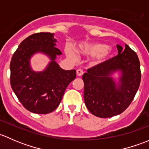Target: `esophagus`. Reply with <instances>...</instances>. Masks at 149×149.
I'll use <instances>...</instances> for the list:
<instances>
[{
    "instance_id": "34e87169",
    "label": "esophagus",
    "mask_w": 149,
    "mask_h": 149,
    "mask_svg": "<svg viewBox=\"0 0 149 149\" xmlns=\"http://www.w3.org/2000/svg\"><path fill=\"white\" fill-rule=\"evenodd\" d=\"M76 74H77L78 76H81L82 75L84 74V71L81 69H78V70H76Z\"/></svg>"
}]
</instances>
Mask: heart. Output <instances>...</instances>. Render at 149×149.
I'll use <instances>...</instances> for the list:
<instances>
[{"mask_svg": "<svg viewBox=\"0 0 149 149\" xmlns=\"http://www.w3.org/2000/svg\"><path fill=\"white\" fill-rule=\"evenodd\" d=\"M76 52L81 55H91L90 63L91 65L98 66L103 65L109 61L113 55V49L104 43L98 42H85L75 47ZM65 55L72 61H76V55L70 47L65 48Z\"/></svg>", "mask_w": 149, "mask_h": 149, "instance_id": "heart-1", "label": "heart"}]
</instances>
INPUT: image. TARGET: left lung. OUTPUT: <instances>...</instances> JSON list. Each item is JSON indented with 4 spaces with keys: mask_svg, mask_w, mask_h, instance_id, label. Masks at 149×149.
I'll list each match as a JSON object with an SVG mask.
<instances>
[{
    "mask_svg": "<svg viewBox=\"0 0 149 149\" xmlns=\"http://www.w3.org/2000/svg\"><path fill=\"white\" fill-rule=\"evenodd\" d=\"M117 47L118 55L103 65L88 69L82 76L86 106L99 118L122 113L139 88L141 75L137 55L127 45L125 48Z\"/></svg>",
    "mask_w": 149,
    "mask_h": 149,
    "instance_id": "left-lung-1",
    "label": "left lung"
}]
</instances>
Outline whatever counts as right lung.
I'll list each match as a JSON object with an SVG mask.
<instances>
[{
	"mask_svg": "<svg viewBox=\"0 0 149 149\" xmlns=\"http://www.w3.org/2000/svg\"><path fill=\"white\" fill-rule=\"evenodd\" d=\"M54 33L31 34L21 42L10 63V85L26 109L33 113L47 114L55 110L62 100L68 84L76 79V70H64L56 62L62 55L56 47ZM42 54L50 61L41 72L31 66V58Z\"/></svg>",
	"mask_w": 149,
	"mask_h": 149,
	"instance_id": "obj_1",
	"label": "right lung"
}]
</instances>
